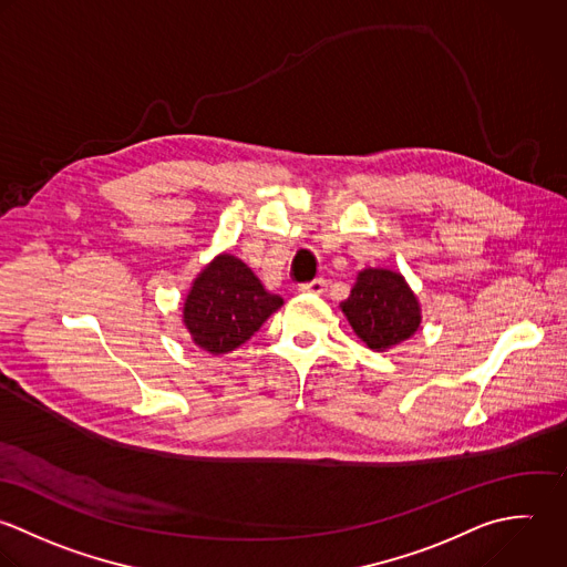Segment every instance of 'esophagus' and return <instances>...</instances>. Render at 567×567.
I'll list each match as a JSON object with an SVG mask.
<instances>
[{"label": "esophagus", "mask_w": 567, "mask_h": 567, "mask_svg": "<svg viewBox=\"0 0 567 567\" xmlns=\"http://www.w3.org/2000/svg\"><path fill=\"white\" fill-rule=\"evenodd\" d=\"M298 291H302V293H322L324 291V280L316 278L311 282H305V285L298 287Z\"/></svg>", "instance_id": "obj_1"}]
</instances>
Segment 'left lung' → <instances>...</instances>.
I'll return each instance as SVG.
<instances>
[{
    "label": "left lung",
    "instance_id": "left-lung-1",
    "mask_svg": "<svg viewBox=\"0 0 567 567\" xmlns=\"http://www.w3.org/2000/svg\"><path fill=\"white\" fill-rule=\"evenodd\" d=\"M340 309L355 336L378 353L406 342L422 324L415 291L400 271L384 267L362 269Z\"/></svg>",
    "mask_w": 567,
    "mask_h": 567
}]
</instances>
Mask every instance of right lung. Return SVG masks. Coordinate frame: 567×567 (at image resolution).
Listing matches in <instances>:
<instances>
[{"instance_id":"1","label":"right lung","mask_w":567,"mask_h":567,"mask_svg":"<svg viewBox=\"0 0 567 567\" xmlns=\"http://www.w3.org/2000/svg\"><path fill=\"white\" fill-rule=\"evenodd\" d=\"M280 307V296L269 293L238 256L223 251L192 280L183 324L198 349L225 355L245 344Z\"/></svg>"}]
</instances>
